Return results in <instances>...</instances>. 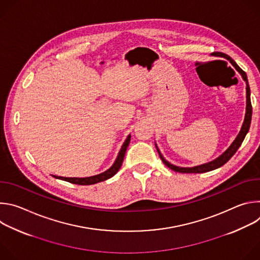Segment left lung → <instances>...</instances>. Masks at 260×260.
Returning a JSON list of instances; mask_svg holds the SVG:
<instances>
[{"mask_svg": "<svg viewBox=\"0 0 260 260\" xmlns=\"http://www.w3.org/2000/svg\"><path fill=\"white\" fill-rule=\"evenodd\" d=\"M217 55L219 56H222L224 57L226 59L230 60V62L235 67V69L241 74V76L243 78V80L246 82V113H245V118H244V122L242 124V127H241V131L240 133L238 134V136L236 137V139L234 140V142L231 144V146L228 148V149L222 153L221 155H219L217 158H215L214 160L212 161H209V162H206V164H203V165H200V166H196V167H191V168H182V167H178V166H175V165H172L171 162H169L164 156L162 154L160 153L159 149L157 145L155 144V147L157 149V152L162 160V162L169 167L171 170L175 171V172H178V173H206V172H210V171H213V170H216L220 167L223 166L224 164H226L232 157L233 155L237 152V150L239 149V147L242 145L247 133L249 132V128H250V124H251V118H252V105H251V99H250V87H249V83H248V78H247V75L246 73L237 64V62L232 59L229 55L222 53V52H218L216 53Z\"/></svg>", "mask_w": 260, "mask_h": 260, "instance_id": "left-lung-1", "label": "left lung"}]
</instances>
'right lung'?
<instances>
[{
  "instance_id": "add662e5",
  "label": "right lung",
  "mask_w": 260,
  "mask_h": 260,
  "mask_svg": "<svg viewBox=\"0 0 260 260\" xmlns=\"http://www.w3.org/2000/svg\"><path fill=\"white\" fill-rule=\"evenodd\" d=\"M129 142H131V135H128L126 140L124 141L121 149L117 155V158L114 161V164L112 165V167L108 169L107 171H105L104 173H101L99 175L91 176V177H85V178H67V177H60V176H53V177L56 179H60V180H63V181H67V182H70L73 184H78V185H91V184H95V183L105 181L111 177H113L119 171V169L122 165L126 149L129 145Z\"/></svg>"
}]
</instances>
